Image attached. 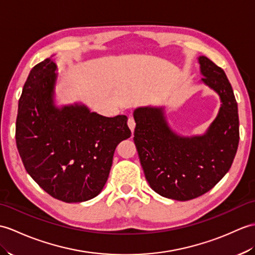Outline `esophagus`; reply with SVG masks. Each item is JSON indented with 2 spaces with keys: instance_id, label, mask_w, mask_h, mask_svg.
Returning <instances> with one entry per match:
<instances>
[{
  "instance_id": "obj_1",
  "label": "esophagus",
  "mask_w": 255,
  "mask_h": 255,
  "mask_svg": "<svg viewBox=\"0 0 255 255\" xmlns=\"http://www.w3.org/2000/svg\"><path fill=\"white\" fill-rule=\"evenodd\" d=\"M128 127L130 128V130H131V131H133V130H134V127H135V122H134V120H133V117H132V116H130V117L128 118Z\"/></svg>"
}]
</instances>
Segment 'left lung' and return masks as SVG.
<instances>
[{"mask_svg": "<svg viewBox=\"0 0 255 255\" xmlns=\"http://www.w3.org/2000/svg\"><path fill=\"white\" fill-rule=\"evenodd\" d=\"M201 79L221 98L215 121L202 135L181 137L170 129L163 108L134 110L133 141L150 187L162 197L188 201L214 187L232 167L239 144L238 105L224 70L199 57Z\"/></svg>", "mask_w": 255, "mask_h": 255, "instance_id": "left-lung-1", "label": "left lung"}]
</instances>
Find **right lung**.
I'll return each instance as SVG.
<instances>
[{"label":"right lung","mask_w":255,"mask_h":255,"mask_svg":"<svg viewBox=\"0 0 255 255\" xmlns=\"http://www.w3.org/2000/svg\"><path fill=\"white\" fill-rule=\"evenodd\" d=\"M56 64L35 65L23 85L16 144L31 178L63 202H84L102 191L117 144L131 131L127 116L105 117L76 103L54 105Z\"/></svg>","instance_id":"1"}]
</instances>
